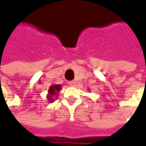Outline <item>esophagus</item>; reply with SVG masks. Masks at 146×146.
<instances>
[{"label":"esophagus","instance_id":"1","mask_svg":"<svg viewBox=\"0 0 146 146\" xmlns=\"http://www.w3.org/2000/svg\"><path fill=\"white\" fill-rule=\"evenodd\" d=\"M68 84L71 86V87H74V86L76 85V81H74V80L70 81V82H68Z\"/></svg>","mask_w":146,"mask_h":146}]
</instances>
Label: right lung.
I'll use <instances>...</instances> for the list:
<instances>
[{
    "label": "right lung",
    "mask_w": 146,
    "mask_h": 146,
    "mask_svg": "<svg viewBox=\"0 0 146 146\" xmlns=\"http://www.w3.org/2000/svg\"><path fill=\"white\" fill-rule=\"evenodd\" d=\"M61 88L62 87L60 84H52L50 86L48 91V95H47V98L49 102H53L57 98Z\"/></svg>",
    "instance_id": "right-lung-1"
}]
</instances>
